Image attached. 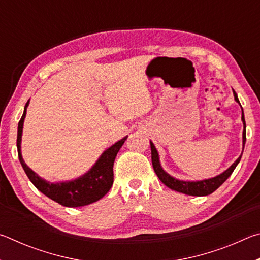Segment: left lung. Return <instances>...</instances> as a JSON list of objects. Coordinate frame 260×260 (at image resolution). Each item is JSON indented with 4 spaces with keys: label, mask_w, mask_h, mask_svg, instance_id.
<instances>
[{
    "label": "left lung",
    "mask_w": 260,
    "mask_h": 260,
    "mask_svg": "<svg viewBox=\"0 0 260 260\" xmlns=\"http://www.w3.org/2000/svg\"><path fill=\"white\" fill-rule=\"evenodd\" d=\"M234 91V90H233ZM234 98L237 103H240L239 99H237V95L234 91ZM242 121H243L244 125V129H243V149H244V144H245V119H244V113L243 110H242ZM150 147H151V161H152V167L155 170V173L157 174V177L159 178L160 181L165 184V186L169 187L172 190H175L178 192H182L186 193V195H191V196H206L212 193L214 190L221 186V184L226 181V180L231 177V174L233 173V171L235 170V167L239 164L241 160V157L237 158L236 161L233 164L230 169L226 170L225 172L221 173L218 177L212 178V179H208V180H203V181H196V182H190V181H181V180H178L175 178H172L170 174H167L164 170L161 169V166L159 164V158H158V152L156 150L153 143L150 142Z\"/></svg>",
    "instance_id": "8db88e82"
}]
</instances>
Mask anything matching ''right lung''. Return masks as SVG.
<instances>
[{
  "label": "right lung",
  "mask_w": 260,
  "mask_h": 260,
  "mask_svg": "<svg viewBox=\"0 0 260 260\" xmlns=\"http://www.w3.org/2000/svg\"><path fill=\"white\" fill-rule=\"evenodd\" d=\"M28 102L25 105L23 116L18 122V132H17V149H18V158L21 166L25 171L26 175L30 180L37 189H39L43 195L49 197L52 201L57 202L60 205L68 206V208H78V206H85L99 201L107 193L113 183V162L119 149L127 139V136L108 150H105L100 159L96 161L89 172L82 175L81 178L69 182L50 183L46 180L38 177L29 167L25 164L20 152V141L21 132H23V124L26 116V108Z\"/></svg>",
  "instance_id": "obj_1"
}]
</instances>
